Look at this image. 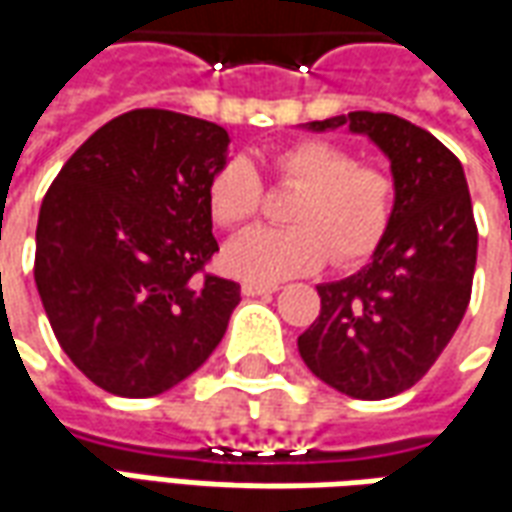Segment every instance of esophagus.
I'll list each match as a JSON object with an SVG mask.
<instances>
[{"instance_id": "obj_1", "label": "esophagus", "mask_w": 512, "mask_h": 512, "mask_svg": "<svg viewBox=\"0 0 512 512\" xmlns=\"http://www.w3.org/2000/svg\"><path fill=\"white\" fill-rule=\"evenodd\" d=\"M244 296H266V293L277 291V285H257V282H244Z\"/></svg>"}]
</instances>
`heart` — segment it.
I'll return each mask as SVG.
<instances>
[{
  "label": "heart",
  "mask_w": 512,
  "mask_h": 512,
  "mask_svg": "<svg viewBox=\"0 0 512 512\" xmlns=\"http://www.w3.org/2000/svg\"><path fill=\"white\" fill-rule=\"evenodd\" d=\"M274 174L302 194L293 199V227H257L227 244L221 266L246 282H271L310 274L327 263L357 266L377 252L396 207V185L382 166L357 163L349 149L330 141H299L274 155ZM263 202L255 166L232 157L207 185L210 216L221 227L252 221Z\"/></svg>",
  "instance_id": "obj_1"
}]
</instances>
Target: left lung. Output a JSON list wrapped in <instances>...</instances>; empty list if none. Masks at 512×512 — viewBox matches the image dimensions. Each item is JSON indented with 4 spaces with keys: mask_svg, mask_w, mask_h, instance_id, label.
Wrapping results in <instances>:
<instances>
[{
    "mask_svg": "<svg viewBox=\"0 0 512 512\" xmlns=\"http://www.w3.org/2000/svg\"><path fill=\"white\" fill-rule=\"evenodd\" d=\"M368 135L391 160L396 207L371 263L321 282V313L299 335L318 380L352 399L413 388L463 321L477 266V224L463 166L446 146L393 113L355 110L307 130Z\"/></svg>",
    "mask_w": 512,
    "mask_h": 512,
    "instance_id": "left-lung-1",
    "label": "left lung"
}]
</instances>
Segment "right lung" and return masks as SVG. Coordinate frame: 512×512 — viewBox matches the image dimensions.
<instances>
[{
	"instance_id": "add662e5",
	"label": "right lung",
	"mask_w": 512,
	"mask_h": 512,
	"mask_svg": "<svg viewBox=\"0 0 512 512\" xmlns=\"http://www.w3.org/2000/svg\"><path fill=\"white\" fill-rule=\"evenodd\" d=\"M230 135L174 110H130L85 141L46 191L35 285L57 343L102 391L146 399L191 377L227 332L241 285L219 252L207 185Z\"/></svg>"
}]
</instances>
